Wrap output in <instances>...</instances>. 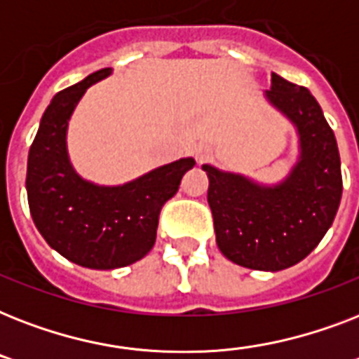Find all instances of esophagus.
I'll return each mask as SVG.
<instances>
[{
	"label": "esophagus",
	"mask_w": 359,
	"mask_h": 359,
	"mask_svg": "<svg viewBox=\"0 0 359 359\" xmlns=\"http://www.w3.org/2000/svg\"><path fill=\"white\" fill-rule=\"evenodd\" d=\"M194 156L199 163H203L208 158V149L205 145H196L194 147Z\"/></svg>",
	"instance_id": "1"
}]
</instances>
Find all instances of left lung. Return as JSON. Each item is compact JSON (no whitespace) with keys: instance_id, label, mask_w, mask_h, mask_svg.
Wrapping results in <instances>:
<instances>
[{"instance_id":"8db88e82","label":"left lung","mask_w":359,"mask_h":359,"mask_svg":"<svg viewBox=\"0 0 359 359\" xmlns=\"http://www.w3.org/2000/svg\"><path fill=\"white\" fill-rule=\"evenodd\" d=\"M264 97L294 124L300 156L283 182L257 184L205 163L216 244L229 261L278 272L306 259L334 224L343 194L334 130L306 87L272 72Z\"/></svg>"}]
</instances>
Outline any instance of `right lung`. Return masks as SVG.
I'll use <instances>...</instances> for the list:
<instances>
[{"mask_svg": "<svg viewBox=\"0 0 359 359\" xmlns=\"http://www.w3.org/2000/svg\"><path fill=\"white\" fill-rule=\"evenodd\" d=\"M109 74L111 69L97 70L52 98L31 143L25 177L39 233L65 259L95 270L128 266L152 250L163 203L196 165L194 158H180L123 186L93 184L76 173L67 152L70 115L87 87Z\"/></svg>", "mask_w": 359, "mask_h": 359, "instance_id": "add662e5", "label": "right lung"}]
</instances>
